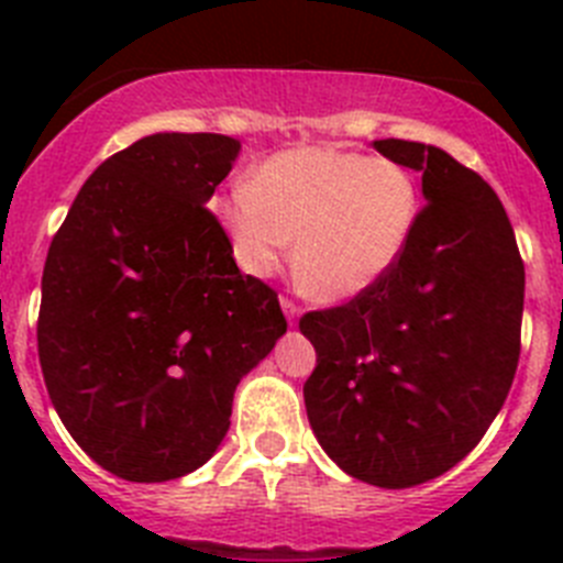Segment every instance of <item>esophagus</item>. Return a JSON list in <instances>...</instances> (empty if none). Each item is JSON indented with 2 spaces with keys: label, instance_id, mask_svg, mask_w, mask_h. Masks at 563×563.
<instances>
[{
  "label": "esophagus",
  "instance_id": "obj_1",
  "mask_svg": "<svg viewBox=\"0 0 563 563\" xmlns=\"http://www.w3.org/2000/svg\"><path fill=\"white\" fill-rule=\"evenodd\" d=\"M282 310H285L287 321H290V327H296V318H298V305L296 301H290V298H282Z\"/></svg>",
  "mask_w": 563,
  "mask_h": 563
}]
</instances>
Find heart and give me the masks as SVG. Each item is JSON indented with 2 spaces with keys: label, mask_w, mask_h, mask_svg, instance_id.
I'll return each mask as SVG.
<instances>
[{
  "label": "heart",
  "mask_w": 563,
  "mask_h": 563,
  "mask_svg": "<svg viewBox=\"0 0 563 563\" xmlns=\"http://www.w3.org/2000/svg\"><path fill=\"white\" fill-rule=\"evenodd\" d=\"M233 258L271 276L296 236V282L318 301H350L389 276L420 220L402 166L330 146L273 154L217 206Z\"/></svg>",
  "instance_id": "1"
}]
</instances>
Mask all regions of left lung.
I'll return each instance as SVG.
<instances>
[{"label": "left lung", "mask_w": 563, "mask_h": 563, "mask_svg": "<svg viewBox=\"0 0 563 563\" xmlns=\"http://www.w3.org/2000/svg\"><path fill=\"white\" fill-rule=\"evenodd\" d=\"M422 174L415 236L391 273L350 305L307 312L316 346L305 406L343 474L415 487L465 460L519 363L525 265L505 206L479 174L415 141H375Z\"/></svg>", "instance_id": "8db88e82"}]
</instances>
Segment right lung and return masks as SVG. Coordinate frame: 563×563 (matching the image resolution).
I'll return each mask as SVG.
<instances>
[{
  "mask_svg": "<svg viewBox=\"0 0 563 563\" xmlns=\"http://www.w3.org/2000/svg\"><path fill=\"white\" fill-rule=\"evenodd\" d=\"M228 134L157 132L89 174L42 276L38 361L64 429L103 471L168 482L231 429L239 380L287 332L206 202Z\"/></svg>",
  "mask_w": 563,
  "mask_h": 563,
  "instance_id": "1",
  "label": "right lung"
}]
</instances>
